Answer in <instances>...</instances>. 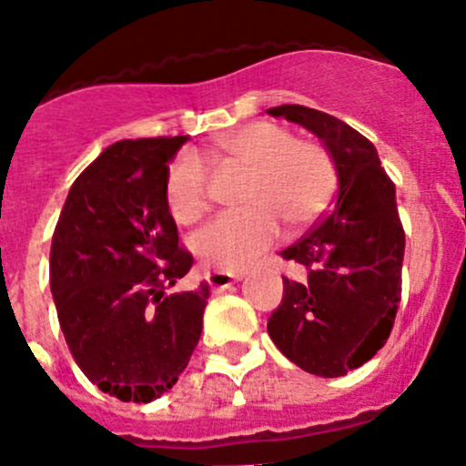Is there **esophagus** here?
<instances>
[{"label":"esophagus","mask_w":466,"mask_h":466,"mask_svg":"<svg viewBox=\"0 0 466 466\" xmlns=\"http://www.w3.org/2000/svg\"><path fill=\"white\" fill-rule=\"evenodd\" d=\"M242 271H239V274H231V271H213V274H208V283L215 292H222V289L231 288L235 280H242Z\"/></svg>","instance_id":"esophagus-1"}]
</instances>
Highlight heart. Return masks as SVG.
Masks as SVG:
<instances>
[{
  "label": "heart",
  "instance_id": "1",
  "mask_svg": "<svg viewBox=\"0 0 466 466\" xmlns=\"http://www.w3.org/2000/svg\"><path fill=\"white\" fill-rule=\"evenodd\" d=\"M210 163L247 172L239 190L244 208L219 215L192 244L206 265L238 271L274 244L280 222L292 231L312 227L329 210L338 169L319 140L297 137L276 122H251L222 136L208 149ZM165 199L172 218L195 224L210 208V169L192 151L169 163Z\"/></svg>",
  "mask_w": 466,
  "mask_h": 466
}]
</instances>
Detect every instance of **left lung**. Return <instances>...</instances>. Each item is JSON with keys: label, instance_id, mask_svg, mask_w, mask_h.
Wrapping results in <instances>:
<instances>
[{"label": "left lung", "instance_id": "left-lung-1", "mask_svg": "<svg viewBox=\"0 0 466 466\" xmlns=\"http://www.w3.org/2000/svg\"><path fill=\"white\" fill-rule=\"evenodd\" d=\"M321 137L338 169L335 208L280 256L306 267V280L283 276V301L267 330L303 371L344 376L388 342L400 303L405 231L396 187L376 147L342 119L299 104L267 110Z\"/></svg>", "mask_w": 466, "mask_h": 466}]
</instances>
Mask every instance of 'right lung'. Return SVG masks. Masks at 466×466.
Here are the masks:
<instances>
[{
  "instance_id": "add662e5",
  "label": "right lung",
  "mask_w": 466,
  "mask_h": 466,
  "mask_svg": "<svg viewBox=\"0 0 466 466\" xmlns=\"http://www.w3.org/2000/svg\"><path fill=\"white\" fill-rule=\"evenodd\" d=\"M187 136L119 140L70 187L52 238L49 283L76 365L119 400L149 403L190 362L210 288L165 294L192 253L165 199L167 163Z\"/></svg>"
}]
</instances>
